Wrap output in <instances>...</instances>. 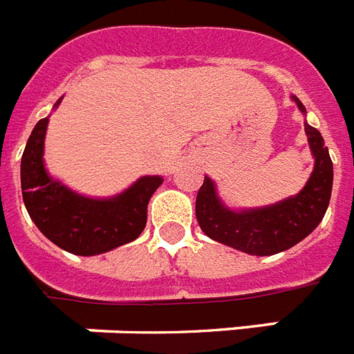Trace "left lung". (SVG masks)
Here are the masks:
<instances>
[{
  "label": "left lung",
  "mask_w": 354,
  "mask_h": 354,
  "mask_svg": "<svg viewBox=\"0 0 354 354\" xmlns=\"http://www.w3.org/2000/svg\"><path fill=\"white\" fill-rule=\"evenodd\" d=\"M299 111L304 104L296 97ZM310 151L315 155V169L310 179L296 197L257 210L234 212L223 205L216 186L208 177L199 188L195 201V216L201 230L214 241L237 248L252 256H272L294 247L309 236L324 219L333 190V160L320 131L305 124Z\"/></svg>",
  "instance_id": "obj_1"
}]
</instances>
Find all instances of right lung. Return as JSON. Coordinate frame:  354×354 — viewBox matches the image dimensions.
<instances>
[{
	"label": "right lung",
	"mask_w": 354,
	"mask_h": 354,
	"mask_svg": "<svg viewBox=\"0 0 354 354\" xmlns=\"http://www.w3.org/2000/svg\"><path fill=\"white\" fill-rule=\"evenodd\" d=\"M47 122L49 118H41L34 126L21 157V194L34 225L47 239L76 256H95L137 239L162 177H142L113 199L82 197L45 171L41 155Z\"/></svg>",
	"instance_id": "right-lung-1"
}]
</instances>
